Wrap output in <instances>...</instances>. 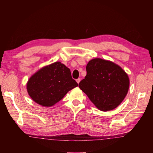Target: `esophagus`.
<instances>
[{
  "label": "esophagus",
  "instance_id": "1",
  "mask_svg": "<svg viewBox=\"0 0 153 153\" xmlns=\"http://www.w3.org/2000/svg\"><path fill=\"white\" fill-rule=\"evenodd\" d=\"M80 81H81V79H80V78H78V79H76V82H77V84H79V83L80 82Z\"/></svg>",
  "mask_w": 153,
  "mask_h": 153
}]
</instances>
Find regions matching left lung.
<instances>
[{"label":"left lung","instance_id":"1","mask_svg":"<svg viewBox=\"0 0 153 153\" xmlns=\"http://www.w3.org/2000/svg\"><path fill=\"white\" fill-rule=\"evenodd\" d=\"M86 71L79 87L96 107L102 111L117 107L129 90V79L126 71L113 62L100 58L90 60Z\"/></svg>","mask_w":153,"mask_h":153}]
</instances>
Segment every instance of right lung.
Returning <instances> with one entry per match:
<instances>
[{
    "instance_id": "right-lung-1",
    "label": "right lung",
    "mask_w": 153,
    "mask_h": 153,
    "mask_svg": "<svg viewBox=\"0 0 153 153\" xmlns=\"http://www.w3.org/2000/svg\"><path fill=\"white\" fill-rule=\"evenodd\" d=\"M77 86V83L72 79L70 69L56 61L33 74L28 79L26 88L35 102L42 107H51Z\"/></svg>"
}]
</instances>
